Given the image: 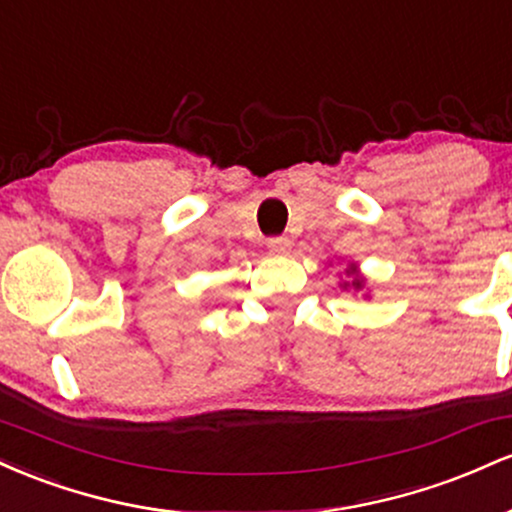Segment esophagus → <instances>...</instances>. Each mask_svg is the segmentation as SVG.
<instances>
[{
	"label": "esophagus",
	"mask_w": 512,
	"mask_h": 512,
	"mask_svg": "<svg viewBox=\"0 0 512 512\" xmlns=\"http://www.w3.org/2000/svg\"><path fill=\"white\" fill-rule=\"evenodd\" d=\"M267 248L274 257H286L291 252V240L289 238H272L267 243Z\"/></svg>",
	"instance_id": "1"
}]
</instances>
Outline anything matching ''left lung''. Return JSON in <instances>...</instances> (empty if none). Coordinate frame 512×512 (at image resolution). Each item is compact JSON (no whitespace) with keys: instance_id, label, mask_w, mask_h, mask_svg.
I'll return each mask as SVG.
<instances>
[{"instance_id":"obj_1","label":"left lung","mask_w":512,"mask_h":512,"mask_svg":"<svg viewBox=\"0 0 512 512\" xmlns=\"http://www.w3.org/2000/svg\"><path fill=\"white\" fill-rule=\"evenodd\" d=\"M346 279L344 281H339V289H344V291H354V293H361L363 289H366V276L361 274V269H358V264L356 262H349L346 264ZM366 298H368V293H366Z\"/></svg>"}]
</instances>
